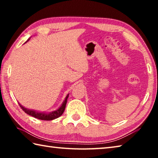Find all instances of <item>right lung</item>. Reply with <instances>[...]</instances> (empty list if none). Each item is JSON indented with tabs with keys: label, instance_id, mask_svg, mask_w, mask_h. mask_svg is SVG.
<instances>
[{
	"label": "right lung",
	"instance_id": "obj_1",
	"mask_svg": "<svg viewBox=\"0 0 158 158\" xmlns=\"http://www.w3.org/2000/svg\"><path fill=\"white\" fill-rule=\"evenodd\" d=\"M29 39L26 42H27L29 40ZM68 97H69V94L67 95L65 99L64 100V101L62 103V105H61V106L59 108L56 109V111L49 112V113H46V112H40V111H37L35 110H33V109H27V108L24 107L23 106L21 105L20 103H19V105L20 107L23 109V111H24L25 113H26L28 115H30V116H32L33 117L36 118L40 119V120H44V121H52V120L56 119V118H57L60 117L61 115L63 114L64 111H65V106L67 104V101H68Z\"/></svg>",
	"mask_w": 158,
	"mask_h": 158
}]
</instances>
